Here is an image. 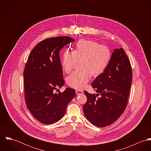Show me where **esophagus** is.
<instances>
[{
	"instance_id": "obj_1",
	"label": "esophagus",
	"mask_w": 151,
	"mask_h": 151,
	"mask_svg": "<svg viewBox=\"0 0 151 151\" xmlns=\"http://www.w3.org/2000/svg\"><path fill=\"white\" fill-rule=\"evenodd\" d=\"M76 92V94L78 95H82L84 93V92L81 90H77Z\"/></svg>"
}]
</instances>
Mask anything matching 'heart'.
Instances as JSON below:
<instances>
[{
  "label": "heart",
  "instance_id": "b5f03b06",
  "mask_svg": "<svg viewBox=\"0 0 151 151\" xmlns=\"http://www.w3.org/2000/svg\"><path fill=\"white\" fill-rule=\"evenodd\" d=\"M111 59V52L106 46L89 40H80L72 52L62 54L61 65L65 73H69L80 60L81 70L73 73L67 78V84L76 89H82L88 83L89 74L98 76L107 68Z\"/></svg>",
  "mask_w": 151,
  "mask_h": 151
}]
</instances>
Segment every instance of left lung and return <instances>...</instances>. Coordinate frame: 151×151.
I'll list each match as a JSON object with an SVG mask.
<instances>
[{
    "label": "left lung",
    "instance_id": "left-lung-1",
    "mask_svg": "<svg viewBox=\"0 0 151 151\" xmlns=\"http://www.w3.org/2000/svg\"><path fill=\"white\" fill-rule=\"evenodd\" d=\"M132 81V70L124 49H115L107 68L92 82L96 95L84 92L87 101L83 107L86 119L104 127L116 121L125 110ZM100 94V98H96Z\"/></svg>",
    "mask_w": 151,
    "mask_h": 151
}]
</instances>
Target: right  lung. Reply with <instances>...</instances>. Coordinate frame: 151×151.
I'll list each match as a JSON object with an SVG mask.
<instances>
[{"label": "right lung", "mask_w": 151, "mask_h": 151, "mask_svg": "<svg viewBox=\"0 0 151 151\" xmlns=\"http://www.w3.org/2000/svg\"><path fill=\"white\" fill-rule=\"evenodd\" d=\"M74 41L69 37L46 39L37 44L28 56L24 71L25 102L32 115L43 124L61 119L75 96V89L71 88L62 93L54 92L65 83L60 50Z\"/></svg>", "instance_id": "add662e5"}]
</instances>
